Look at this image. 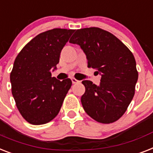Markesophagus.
<instances>
[{"instance_id":"1","label":"esophagus","mask_w":153,"mask_h":153,"mask_svg":"<svg viewBox=\"0 0 153 153\" xmlns=\"http://www.w3.org/2000/svg\"><path fill=\"white\" fill-rule=\"evenodd\" d=\"M71 81H72L73 84H77V83L80 82V81L77 80V79H74V78H72V79H71Z\"/></svg>"}]
</instances>
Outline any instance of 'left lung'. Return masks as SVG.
Segmentation results:
<instances>
[{
    "mask_svg": "<svg viewBox=\"0 0 153 153\" xmlns=\"http://www.w3.org/2000/svg\"><path fill=\"white\" fill-rule=\"evenodd\" d=\"M69 42L79 45L88 67L101 75L99 85L82 81L85 91L81 102L85 111L101 123L118 120L134 96L138 79L133 53L115 35L98 27L77 30Z\"/></svg>",
    "mask_w": 153,
    "mask_h": 153,
    "instance_id": "left-lung-1",
    "label": "left lung"
}]
</instances>
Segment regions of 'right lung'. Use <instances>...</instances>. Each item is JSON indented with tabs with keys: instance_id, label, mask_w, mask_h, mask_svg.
Returning <instances> with one entry per match:
<instances>
[{
	"instance_id": "add662e5",
	"label": "right lung",
	"mask_w": 153,
	"mask_h": 153,
	"mask_svg": "<svg viewBox=\"0 0 153 153\" xmlns=\"http://www.w3.org/2000/svg\"><path fill=\"white\" fill-rule=\"evenodd\" d=\"M74 30H49L28 42L15 59L10 74L12 94L25 120L33 125L47 123L58 115L71 86L70 79L52 77L60 53Z\"/></svg>"
}]
</instances>
